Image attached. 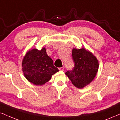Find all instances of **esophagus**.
Returning a JSON list of instances; mask_svg holds the SVG:
<instances>
[{
	"label": "esophagus",
	"mask_w": 120,
	"mask_h": 120,
	"mask_svg": "<svg viewBox=\"0 0 120 120\" xmlns=\"http://www.w3.org/2000/svg\"><path fill=\"white\" fill-rule=\"evenodd\" d=\"M59 70H60V71H64V67L60 68H59Z\"/></svg>",
	"instance_id": "obj_1"
}]
</instances>
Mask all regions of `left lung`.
Here are the masks:
<instances>
[{
  "label": "left lung",
  "mask_w": 120,
  "mask_h": 120,
  "mask_svg": "<svg viewBox=\"0 0 120 120\" xmlns=\"http://www.w3.org/2000/svg\"><path fill=\"white\" fill-rule=\"evenodd\" d=\"M72 59L74 67L65 74L76 87L82 88L91 82L97 73L99 64L97 59L85 49H73Z\"/></svg>",
  "instance_id": "8db88e82"
}]
</instances>
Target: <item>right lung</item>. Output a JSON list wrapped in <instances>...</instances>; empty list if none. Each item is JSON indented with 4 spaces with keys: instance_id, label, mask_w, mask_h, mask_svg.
Returning a JSON list of instances; mask_svg holds the SVG:
<instances>
[{
    "instance_id": "right-lung-1",
    "label": "right lung",
    "mask_w": 120,
    "mask_h": 120,
    "mask_svg": "<svg viewBox=\"0 0 120 120\" xmlns=\"http://www.w3.org/2000/svg\"><path fill=\"white\" fill-rule=\"evenodd\" d=\"M22 70L26 78L35 85H42L51 79L59 70L46 54V49H34L29 51L22 61Z\"/></svg>"
}]
</instances>
